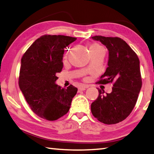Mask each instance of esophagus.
<instances>
[{"mask_svg":"<svg viewBox=\"0 0 154 154\" xmlns=\"http://www.w3.org/2000/svg\"><path fill=\"white\" fill-rule=\"evenodd\" d=\"M88 88V86H86V85H85V86H81L78 88V91H84L86 90V88Z\"/></svg>","mask_w":154,"mask_h":154,"instance_id":"1","label":"esophagus"}]
</instances>
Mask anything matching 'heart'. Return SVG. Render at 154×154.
<instances>
[{"mask_svg":"<svg viewBox=\"0 0 154 154\" xmlns=\"http://www.w3.org/2000/svg\"><path fill=\"white\" fill-rule=\"evenodd\" d=\"M89 49H90V51L91 54V55L98 53H101L103 52V48L102 47L100 44L96 43H92L89 45ZM67 58V54L64 57V59H66Z\"/></svg>","mask_w":154,"mask_h":154,"instance_id":"obj_1","label":"heart"}]
</instances>
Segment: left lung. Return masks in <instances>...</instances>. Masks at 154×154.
I'll use <instances>...</instances> for the list:
<instances>
[{"label":"left lung","instance_id":"8db88e82","mask_svg":"<svg viewBox=\"0 0 154 154\" xmlns=\"http://www.w3.org/2000/svg\"><path fill=\"white\" fill-rule=\"evenodd\" d=\"M109 51L108 67L97 84L112 83L110 94L99 89L98 97L91 105V111L99 121L107 125L121 122L131 114L142 88L140 60L131 47L120 37L96 35Z\"/></svg>","mask_w":154,"mask_h":154}]
</instances>
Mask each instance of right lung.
I'll return each instance as SVG.
<instances>
[{
	"instance_id": "1",
	"label": "right lung",
	"mask_w": 154,
	"mask_h": 154,
	"mask_svg": "<svg viewBox=\"0 0 154 154\" xmlns=\"http://www.w3.org/2000/svg\"><path fill=\"white\" fill-rule=\"evenodd\" d=\"M76 37L44 35L36 39L21 60L19 87L31 109L39 117L56 121L69 111L78 89L55 84L63 67L64 49Z\"/></svg>"
}]
</instances>
